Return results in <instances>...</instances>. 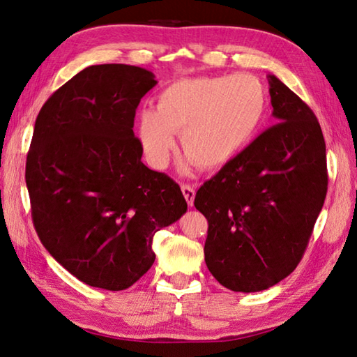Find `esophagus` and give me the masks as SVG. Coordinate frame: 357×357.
<instances>
[{"label": "esophagus", "instance_id": "34e87169", "mask_svg": "<svg viewBox=\"0 0 357 357\" xmlns=\"http://www.w3.org/2000/svg\"><path fill=\"white\" fill-rule=\"evenodd\" d=\"M181 190H183L184 198L188 204V207H193V202H195V187L190 184H183L181 185Z\"/></svg>", "mask_w": 357, "mask_h": 357}]
</instances>
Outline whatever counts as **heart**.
I'll use <instances>...</instances> for the list:
<instances>
[{
    "label": "heart",
    "mask_w": 357,
    "mask_h": 357,
    "mask_svg": "<svg viewBox=\"0 0 357 357\" xmlns=\"http://www.w3.org/2000/svg\"><path fill=\"white\" fill-rule=\"evenodd\" d=\"M268 113V92L252 73L184 78L156 96V109L136 115V138L147 162L165 169L181 133L183 169L229 165L252 146Z\"/></svg>",
    "instance_id": "b5f03b06"
}]
</instances>
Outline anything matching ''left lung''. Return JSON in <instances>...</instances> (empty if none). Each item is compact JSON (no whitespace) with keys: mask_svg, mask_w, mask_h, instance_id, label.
I'll return each mask as SVG.
<instances>
[{"mask_svg":"<svg viewBox=\"0 0 357 357\" xmlns=\"http://www.w3.org/2000/svg\"><path fill=\"white\" fill-rule=\"evenodd\" d=\"M273 116L244 153L204 183L206 264L231 291H262L298 267L327 196L325 141L313 110L268 75Z\"/></svg>","mask_w":357,"mask_h":357,"instance_id":"left-lung-1","label":"left lung"}]
</instances>
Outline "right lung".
Instances as JSON below:
<instances>
[{"label": "right lung", "instance_id": "obj_1", "mask_svg": "<svg viewBox=\"0 0 357 357\" xmlns=\"http://www.w3.org/2000/svg\"><path fill=\"white\" fill-rule=\"evenodd\" d=\"M156 82L136 66H90L35 121L26 162L35 230L90 287H132L155 262V233L187 211L179 185L142 164L133 133L141 98Z\"/></svg>", "mask_w": 357, "mask_h": 357}]
</instances>
